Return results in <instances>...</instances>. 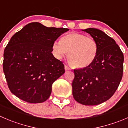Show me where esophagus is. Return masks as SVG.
<instances>
[{"label":"esophagus","instance_id":"obj_1","mask_svg":"<svg viewBox=\"0 0 128 128\" xmlns=\"http://www.w3.org/2000/svg\"><path fill=\"white\" fill-rule=\"evenodd\" d=\"M64 69H65L66 70H70V68H69V66H67V65H65V66H64Z\"/></svg>","mask_w":128,"mask_h":128}]
</instances>
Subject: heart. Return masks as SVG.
<instances>
[{
	"mask_svg": "<svg viewBox=\"0 0 128 128\" xmlns=\"http://www.w3.org/2000/svg\"><path fill=\"white\" fill-rule=\"evenodd\" d=\"M53 51L58 58L65 56L73 67L84 68L92 64L97 56L98 45L91 37L80 33H70L64 36L60 41H55Z\"/></svg>",
	"mask_w": 128,
	"mask_h": 128,
	"instance_id": "1",
	"label": "heart"
}]
</instances>
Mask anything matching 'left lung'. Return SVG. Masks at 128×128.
<instances>
[{
  "mask_svg": "<svg viewBox=\"0 0 128 128\" xmlns=\"http://www.w3.org/2000/svg\"><path fill=\"white\" fill-rule=\"evenodd\" d=\"M83 31L96 40L98 50L92 64L74 70L72 95L79 103L94 106L108 100L116 92L122 77L124 56L115 40L101 30Z\"/></svg>",
  "mask_w": 128,
  "mask_h": 128,
  "instance_id": "obj_1",
  "label": "left lung"
}]
</instances>
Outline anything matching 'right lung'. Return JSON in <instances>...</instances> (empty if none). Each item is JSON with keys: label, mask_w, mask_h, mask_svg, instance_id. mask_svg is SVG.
Instances as JSON below:
<instances>
[{"label": "right lung", "mask_w": 128, "mask_h": 128, "mask_svg": "<svg viewBox=\"0 0 128 128\" xmlns=\"http://www.w3.org/2000/svg\"><path fill=\"white\" fill-rule=\"evenodd\" d=\"M66 28L28 24L11 38L4 52L3 70L12 94L30 103L46 101L53 82L65 72L52 54V45Z\"/></svg>", "instance_id": "obj_1"}]
</instances>
